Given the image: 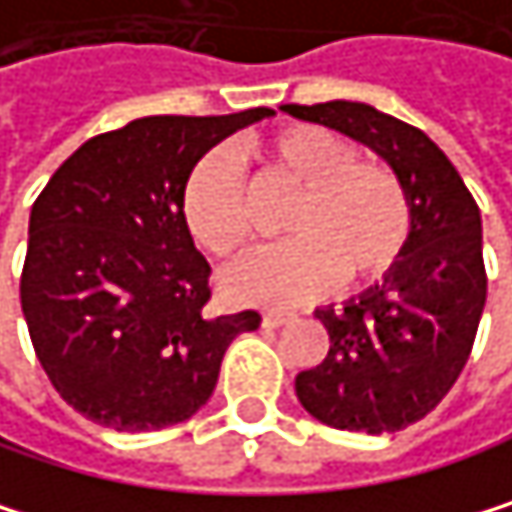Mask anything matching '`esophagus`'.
Here are the masks:
<instances>
[{"mask_svg": "<svg viewBox=\"0 0 512 512\" xmlns=\"http://www.w3.org/2000/svg\"><path fill=\"white\" fill-rule=\"evenodd\" d=\"M290 320H293L290 311H265V314H262V326H265V329H277V326H284V323H290Z\"/></svg>", "mask_w": 512, "mask_h": 512, "instance_id": "obj_1", "label": "esophagus"}]
</instances>
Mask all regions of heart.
Wrapping results in <instances>:
<instances>
[{
  "label": "heart",
  "mask_w": 512,
  "mask_h": 512,
  "mask_svg": "<svg viewBox=\"0 0 512 512\" xmlns=\"http://www.w3.org/2000/svg\"><path fill=\"white\" fill-rule=\"evenodd\" d=\"M271 176L293 192L280 235L222 280L238 305L290 308L342 284H372L406 253L412 210L400 176L378 161H360L354 146L317 124H293L256 146ZM183 222L192 241L228 262L247 250L250 219L238 164L228 152H207L183 186Z\"/></svg>",
  "instance_id": "1"
}]
</instances>
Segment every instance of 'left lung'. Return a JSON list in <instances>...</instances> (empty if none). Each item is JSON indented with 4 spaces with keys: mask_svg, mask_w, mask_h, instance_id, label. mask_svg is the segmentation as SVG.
<instances>
[{
    "mask_svg": "<svg viewBox=\"0 0 512 512\" xmlns=\"http://www.w3.org/2000/svg\"><path fill=\"white\" fill-rule=\"evenodd\" d=\"M280 109L369 146L406 189L412 235L403 259L342 308L314 311L329 354L296 375V397L317 421L403 430L437 409L470 357L485 308L479 207L443 149L394 115L351 100Z\"/></svg>",
    "mask_w": 512,
    "mask_h": 512,
    "instance_id": "8db88e82",
    "label": "left lung"
}]
</instances>
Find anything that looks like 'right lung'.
Segmentation results:
<instances>
[{
	"label": "right lung",
	"mask_w": 512,
	"mask_h": 512,
	"mask_svg": "<svg viewBox=\"0 0 512 512\" xmlns=\"http://www.w3.org/2000/svg\"><path fill=\"white\" fill-rule=\"evenodd\" d=\"M274 115H149L75 149L30 213L20 308L54 391L112 430H161L213 394L256 311L207 314L210 265L183 222L192 167Z\"/></svg>",
	"instance_id": "1"
}]
</instances>
